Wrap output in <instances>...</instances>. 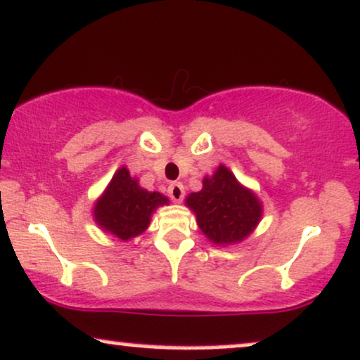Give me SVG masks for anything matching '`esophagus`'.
<instances>
[{
  "instance_id": "1",
  "label": "esophagus",
  "mask_w": 360,
  "mask_h": 360,
  "mask_svg": "<svg viewBox=\"0 0 360 360\" xmlns=\"http://www.w3.org/2000/svg\"><path fill=\"white\" fill-rule=\"evenodd\" d=\"M184 195L185 190L180 181H172V184L168 185V197H170L173 202H181L184 200Z\"/></svg>"
}]
</instances>
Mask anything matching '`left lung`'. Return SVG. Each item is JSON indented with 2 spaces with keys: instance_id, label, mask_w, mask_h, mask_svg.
I'll use <instances>...</instances> for the list:
<instances>
[{
  "instance_id": "1",
  "label": "left lung",
  "mask_w": 360,
  "mask_h": 360,
  "mask_svg": "<svg viewBox=\"0 0 360 360\" xmlns=\"http://www.w3.org/2000/svg\"><path fill=\"white\" fill-rule=\"evenodd\" d=\"M185 205L195 214L197 226L215 246L243 243L263 219V202L226 165L205 175L202 190L188 193Z\"/></svg>"
}]
</instances>
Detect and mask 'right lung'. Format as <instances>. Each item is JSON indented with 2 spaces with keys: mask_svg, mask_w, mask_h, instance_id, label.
Returning a JSON list of instances; mask_svg holds the SVG:
<instances>
[{
  "mask_svg": "<svg viewBox=\"0 0 360 360\" xmlns=\"http://www.w3.org/2000/svg\"><path fill=\"white\" fill-rule=\"evenodd\" d=\"M168 204V197L148 192L136 176L129 175L128 168L121 167L94 202L92 217L104 232L126 243L141 236L150 226L155 210Z\"/></svg>",
  "mask_w": 360,
  "mask_h": 360,
  "instance_id": "right-lung-1",
  "label": "right lung"
}]
</instances>
